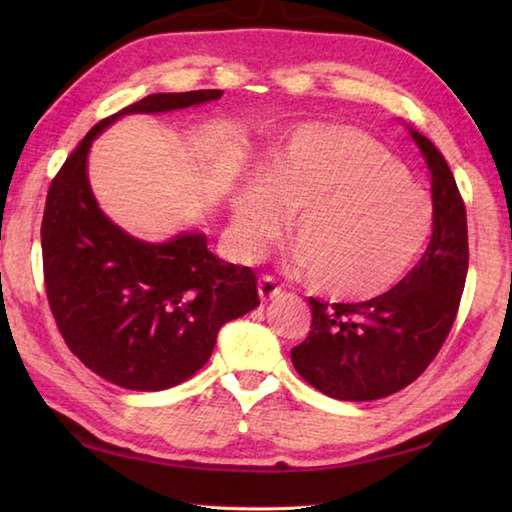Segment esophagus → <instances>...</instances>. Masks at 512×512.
Here are the masks:
<instances>
[{"instance_id": "obj_1", "label": "esophagus", "mask_w": 512, "mask_h": 512, "mask_svg": "<svg viewBox=\"0 0 512 512\" xmlns=\"http://www.w3.org/2000/svg\"><path fill=\"white\" fill-rule=\"evenodd\" d=\"M257 290H259V299H262V301H270V299H275V297L279 295V292H281V286L277 284L275 277L262 275V277H259Z\"/></svg>"}]
</instances>
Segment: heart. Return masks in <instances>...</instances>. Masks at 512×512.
Here are the masks:
<instances>
[{"mask_svg":"<svg viewBox=\"0 0 512 512\" xmlns=\"http://www.w3.org/2000/svg\"><path fill=\"white\" fill-rule=\"evenodd\" d=\"M292 213L310 284L343 301H369L398 286L433 231L429 193L378 140L352 127L301 129L266 182L235 195L239 244L257 253Z\"/></svg>","mask_w":512,"mask_h":512,"instance_id":"heart-1","label":"heart"}]
</instances>
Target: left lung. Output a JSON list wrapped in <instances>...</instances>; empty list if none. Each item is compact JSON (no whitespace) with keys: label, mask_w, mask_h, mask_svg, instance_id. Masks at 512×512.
Returning <instances> with one entry per match:
<instances>
[{"label":"left lung","mask_w":512,"mask_h":512,"mask_svg":"<svg viewBox=\"0 0 512 512\" xmlns=\"http://www.w3.org/2000/svg\"><path fill=\"white\" fill-rule=\"evenodd\" d=\"M411 136L431 169L433 235L398 286L361 303L310 297L308 339L292 347L303 380L336 400H378L411 385L438 356L458 317L469 233L466 206L447 160L429 138Z\"/></svg>","instance_id":"1"}]
</instances>
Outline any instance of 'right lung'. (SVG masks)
I'll return each mask as SVG.
<instances>
[{"label":"right lung","mask_w":512,"mask_h":512,"mask_svg":"<svg viewBox=\"0 0 512 512\" xmlns=\"http://www.w3.org/2000/svg\"><path fill=\"white\" fill-rule=\"evenodd\" d=\"M222 90L149 94L103 118L52 178L41 222L43 284L65 345L94 374L134 391L180 385L209 361L224 323L259 306L257 275L224 264L198 233L129 237L88 182L92 140L116 118L215 101Z\"/></svg>","instance_id":"add662e5"}]
</instances>
